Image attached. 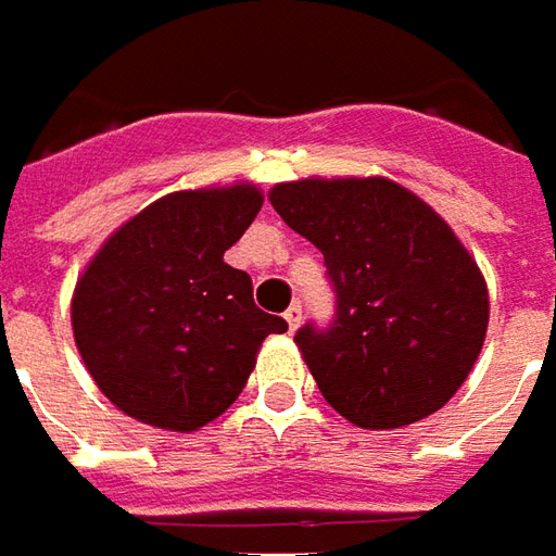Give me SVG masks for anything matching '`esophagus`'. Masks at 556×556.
I'll return each mask as SVG.
<instances>
[{"label":"esophagus","instance_id":"obj_1","mask_svg":"<svg viewBox=\"0 0 556 556\" xmlns=\"http://www.w3.org/2000/svg\"><path fill=\"white\" fill-rule=\"evenodd\" d=\"M285 321H287V327H290V330H296V327L303 324V305H300V303L290 305V308L285 312Z\"/></svg>","mask_w":556,"mask_h":556}]
</instances>
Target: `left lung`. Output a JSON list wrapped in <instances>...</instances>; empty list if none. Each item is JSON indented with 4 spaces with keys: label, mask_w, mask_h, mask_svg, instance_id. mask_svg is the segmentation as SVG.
I'll list each match as a JSON object with an SVG mask.
<instances>
[{
    "label": "left lung",
    "mask_w": 556,
    "mask_h": 556,
    "mask_svg": "<svg viewBox=\"0 0 556 556\" xmlns=\"http://www.w3.org/2000/svg\"><path fill=\"white\" fill-rule=\"evenodd\" d=\"M271 207L324 253L337 321L293 342L324 401L357 428L426 419L478 361L490 293L446 219L386 177L278 182Z\"/></svg>",
    "instance_id": "obj_1"
}]
</instances>
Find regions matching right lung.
<instances>
[{
  "instance_id": "obj_1",
  "label": "right lung",
  "mask_w": 556,
  "mask_h": 556,
  "mask_svg": "<svg viewBox=\"0 0 556 556\" xmlns=\"http://www.w3.org/2000/svg\"><path fill=\"white\" fill-rule=\"evenodd\" d=\"M263 207L253 182L182 189L122 223L73 290V337L88 374L125 416L199 431L232 407L269 333L251 275L223 263Z\"/></svg>"
}]
</instances>
